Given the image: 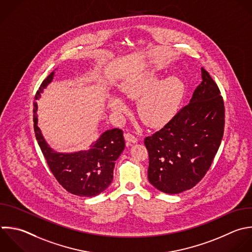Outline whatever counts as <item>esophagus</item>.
Instances as JSON below:
<instances>
[{
  "label": "esophagus",
  "mask_w": 252,
  "mask_h": 252,
  "mask_svg": "<svg viewBox=\"0 0 252 252\" xmlns=\"http://www.w3.org/2000/svg\"><path fill=\"white\" fill-rule=\"evenodd\" d=\"M124 138H125V140H126L128 143H133V144H135V143L138 142V139H137L134 135H132V134H130V133H125V134H124Z\"/></svg>",
  "instance_id": "1"
}]
</instances>
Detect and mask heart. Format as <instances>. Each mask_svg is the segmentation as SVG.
I'll use <instances>...</instances> for the list:
<instances>
[{"mask_svg": "<svg viewBox=\"0 0 252 252\" xmlns=\"http://www.w3.org/2000/svg\"><path fill=\"white\" fill-rule=\"evenodd\" d=\"M122 94L131 99H138L141 119L153 127L160 126L171 119L184 94L183 82L175 76L160 81L154 71H148L129 79L120 88ZM108 107L115 113L127 110L125 101L117 95L107 97Z\"/></svg>", "mask_w": 252, "mask_h": 252, "instance_id": "obj_1", "label": "heart"}]
</instances>
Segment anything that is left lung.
Listing matches in <instances>:
<instances>
[{
	"label": "left lung",
	"mask_w": 252,
	"mask_h": 252,
	"mask_svg": "<svg viewBox=\"0 0 252 252\" xmlns=\"http://www.w3.org/2000/svg\"><path fill=\"white\" fill-rule=\"evenodd\" d=\"M202 83L189 103L159 131L145 139L148 178L158 190L178 194L206 174L220 145L224 106L217 84L201 68Z\"/></svg>",
	"instance_id": "1"
}]
</instances>
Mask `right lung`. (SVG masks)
<instances>
[{
	"label": "right lung",
	"instance_id": "1",
	"mask_svg": "<svg viewBox=\"0 0 252 252\" xmlns=\"http://www.w3.org/2000/svg\"><path fill=\"white\" fill-rule=\"evenodd\" d=\"M52 72L41 84L35 99L52 82ZM37 102L33 103L34 133L47 164L57 181L70 193L94 197L103 192L113 180L115 160L125 148L123 131L118 128L103 132L87 151L58 153L49 147L38 127Z\"/></svg>",
	"mask_w": 252,
	"mask_h": 252
}]
</instances>
